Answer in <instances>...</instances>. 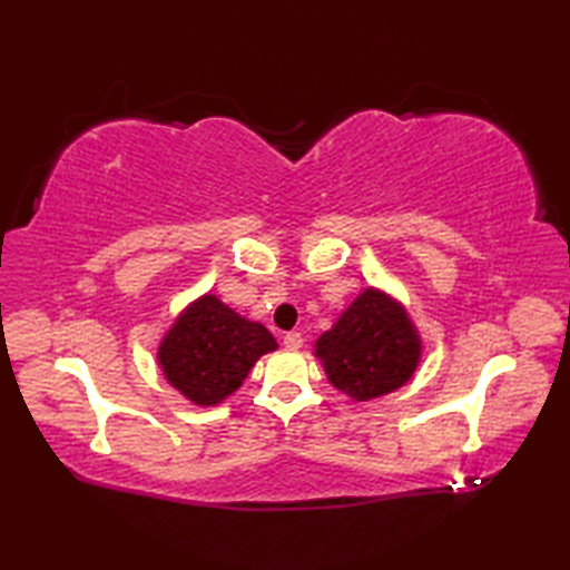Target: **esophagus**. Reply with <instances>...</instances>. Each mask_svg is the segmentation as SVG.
<instances>
[{
	"label": "esophagus",
	"mask_w": 570,
	"mask_h": 570,
	"mask_svg": "<svg viewBox=\"0 0 570 570\" xmlns=\"http://www.w3.org/2000/svg\"><path fill=\"white\" fill-rule=\"evenodd\" d=\"M284 345H286L288 350H298L301 345H304V335L296 333V331L286 333V335H284Z\"/></svg>",
	"instance_id": "esophagus-1"
}]
</instances>
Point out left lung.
I'll use <instances>...</instances> for the list:
<instances>
[{"label": "left lung", "mask_w": 570, "mask_h": 570, "mask_svg": "<svg viewBox=\"0 0 570 570\" xmlns=\"http://www.w3.org/2000/svg\"><path fill=\"white\" fill-rule=\"evenodd\" d=\"M328 380L357 402L390 394L414 374L421 343L404 308L365 288L316 343Z\"/></svg>", "instance_id": "left-lung-1"}]
</instances>
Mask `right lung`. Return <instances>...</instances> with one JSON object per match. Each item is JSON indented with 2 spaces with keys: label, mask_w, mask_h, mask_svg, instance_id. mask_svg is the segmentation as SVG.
I'll list each match as a JSON object with an SVG mask.
<instances>
[{
  "label": "right lung",
  "mask_w": 570,
  "mask_h": 570,
  "mask_svg": "<svg viewBox=\"0 0 570 570\" xmlns=\"http://www.w3.org/2000/svg\"><path fill=\"white\" fill-rule=\"evenodd\" d=\"M272 350L276 341L264 325L239 318L215 296H203L166 333L159 362L180 394L213 406L233 394L254 362Z\"/></svg>",
  "instance_id": "1"
}]
</instances>
